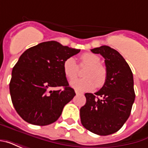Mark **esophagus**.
Here are the masks:
<instances>
[{"label":"esophagus","mask_w":148,"mask_h":148,"mask_svg":"<svg viewBox=\"0 0 148 148\" xmlns=\"http://www.w3.org/2000/svg\"><path fill=\"white\" fill-rule=\"evenodd\" d=\"M75 93H76V94H83V93H82V92L77 91V90H75Z\"/></svg>","instance_id":"obj_1"}]
</instances>
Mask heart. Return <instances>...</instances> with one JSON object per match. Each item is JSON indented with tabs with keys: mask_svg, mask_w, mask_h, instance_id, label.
<instances>
[{
	"mask_svg": "<svg viewBox=\"0 0 148 148\" xmlns=\"http://www.w3.org/2000/svg\"><path fill=\"white\" fill-rule=\"evenodd\" d=\"M81 65L88 66L84 72L85 77L82 79H74L78 73V66L74 58H68L63 63V72L71 82V86L77 91H89L94 87H101L107 78L106 68L101 65L99 56L93 53H85L81 55Z\"/></svg>",
	"mask_w": 148,
	"mask_h": 148,
	"instance_id": "1",
	"label": "heart"
}]
</instances>
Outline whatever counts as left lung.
I'll use <instances>...</instances> for the list:
<instances>
[{
	"mask_svg": "<svg viewBox=\"0 0 148 148\" xmlns=\"http://www.w3.org/2000/svg\"><path fill=\"white\" fill-rule=\"evenodd\" d=\"M105 58L107 78L94 94H85L80 109L82 124L91 132L107 136L121 129L129 117L135 101L133 74L122 55L109 46L91 50Z\"/></svg>",
	"mask_w": 148,
	"mask_h": 148,
	"instance_id": "obj_1",
	"label": "left lung"
}]
</instances>
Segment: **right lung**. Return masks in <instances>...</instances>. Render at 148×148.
I'll return each mask as SVG.
<instances>
[{
	"label": "right lung",
	"instance_id": "add662e5",
	"mask_svg": "<svg viewBox=\"0 0 148 148\" xmlns=\"http://www.w3.org/2000/svg\"><path fill=\"white\" fill-rule=\"evenodd\" d=\"M80 50L56 41L39 43L21 55L12 71V102L21 117L29 124L44 126L61 116L64 106L76 95L63 72L66 59ZM63 87V89L54 90Z\"/></svg>",
	"mask_w": 148,
	"mask_h": 148
}]
</instances>
